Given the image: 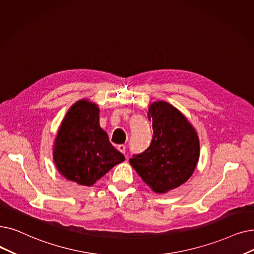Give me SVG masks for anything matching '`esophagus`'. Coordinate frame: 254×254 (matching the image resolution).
<instances>
[{"label": "esophagus", "instance_id": "esophagus-1", "mask_svg": "<svg viewBox=\"0 0 254 254\" xmlns=\"http://www.w3.org/2000/svg\"><path fill=\"white\" fill-rule=\"evenodd\" d=\"M117 149H118L120 152L126 153V149H127V147H126V145H124V144H119V145L117 146Z\"/></svg>", "mask_w": 254, "mask_h": 254}]
</instances>
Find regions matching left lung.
<instances>
[{"mask_svg":"<svg viewBox=\"0 0 254 254\" xmlns=\"http://www.w3.org/2000/svg\"><path fill=\"white\" fill-rule=\"evenodd\" d=\"M148 119L150 145L133 154L129 163L154 192L165 193L190 179L199 159V140L189 121L166 102L151 104Z\"/></svg>","mask_w":254,"mask_h":254,"instance_id":"obj_1","label":"left lung"}]
</instances>
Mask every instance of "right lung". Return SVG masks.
<instances>
[{
	"label": "right lung",
	"instance_id": "add662e5",
	"mask_svg": "<svg viewBox=\"0 0 254 254\" xmlns=\"http://www.w3.org/2000/svg\"><path fill=\"white\" fill-rule=\"evenodd\" d=\"M100 110L82 100L65 115L55 141L54 161L65 179L92 186L125 156L109 141L100 127Z\"/></svg>",
	"mask_w": 254,
	"mask_h": 254
}]
</instances>
